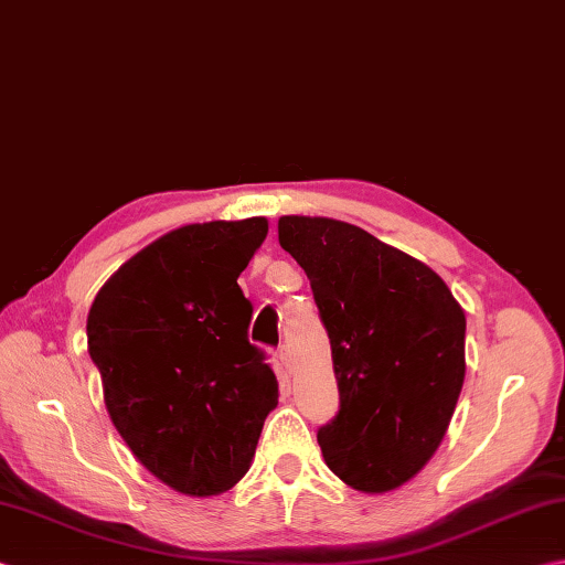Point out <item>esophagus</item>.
Returning <instances> with one entry per match:
<instances>
[{"mask_svg":"<svg viewBox=\"0 0 565 565\" xmlns=\"http://www.w3.org/2000/svg\"><path fill=\"white\" fill-rule=\"evenodd\" d=\"M279 360H281V364H284V370H286V372H291V370H294V358H291V350L286 348V345H281V348H279Z\"/></svg>","mask_w":565,"mask_h":565,"instance_id":"esophagus-1","label":"esophagus"}]
</instances>
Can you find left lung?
Wrapping results in <instances>:
<instances>
[{
    "label": "left lung",
    "mask_w": 565,
    "mask_h": 565,
    "mask_svg": "<svg viewBox=\"0 0 565 565\" xmlns=\"http://www.w3.org/2000/svg\"><path fill=\"white\" fill-rule=\"evenodd\" d=\"M279 242L301 264L328 330L340 408L318 428L328 468L390 492L446 436L466 380V313L440 276L370 232L286 215Z\"/></svg>",
    "instance_id": "1"
}]
</instances>
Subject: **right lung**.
Returning a JSON list of instances; mask_svg holds the SVG:
<instances>
[{
    "mask_svg": "<svg viewBox=\"0 0 565 565\" xmlns=\"http://www.w3.org/2000/svg\"><path fill=\"white\" fill-rule=\"evenodd\" d=\"M267 230L264 217L173 230L121 264L87 316L109 418L141 466L183 494L230 490L279 404L237 284Z\"/></svg>",
    "mask_w": 565,
    "mask_h": 565,
    "instance_id": "1",
    "label": "right lung"
}]
</instances>
